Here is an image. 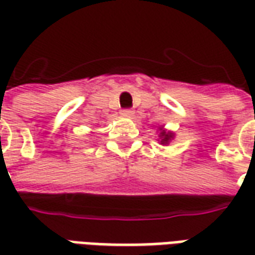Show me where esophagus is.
I'll return each instance as SVG.
<instances>
[{
	"label": "esophagus",
	"mask_w": 255,
	"mask_h": 255,
	"mask_svg": "<svg viewBox=\"0 0 255 255\" xmlns=\"http://www.w3.org/2000/svg\"><path fill=\"white\" fill-rule=\"evenodd\" d=\"M122 115L126 117H131L133 115V111H131V109H124V111H122Z\"/></svg>",
	"instance_id": "esophagus-1"
}]
</instances>
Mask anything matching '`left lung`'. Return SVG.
I'll list each match as a JSON object with an SVG mask.
<instances>
[{
    "label": "left lung",
    "instance_id": "left-lung-1",
    "mask_svg": "<svg viewBox=\"0 0 255 255\" xmlns=\"http://www.w3.org/2000/svg\"><path fill=\"white\" fill-rule=\"evenodd\" d=\"M175 139V132L173 131H168L164 128V126H160L158 127V143L162 144V146H166L169 144Z\"/></svg>",
    "mask_w": 255,
    "mask_h": 255
}]
</instances>
